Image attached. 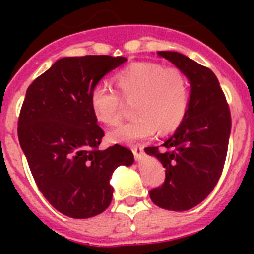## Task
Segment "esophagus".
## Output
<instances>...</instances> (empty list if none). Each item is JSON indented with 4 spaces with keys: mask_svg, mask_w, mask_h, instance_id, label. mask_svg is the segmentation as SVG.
Listing matches in <instances>:
<instances>
[{
    "mask_svg": "<svg viewBox=\"0 0 254 254\" xmlns=\"http://www.w3.org/2000/svg\"><path fill=\"white\" fill-rule=\"evenodd\" d=\"M133 152H134V155H136V156H138V155H141V149H140V151H138L137 146H134V149H133Z\"/></svg>",
    "mask_w": 254,
    "mask_h": 254,
    "instance_id": "1",
    "label": "esophagus"
}]
</instances>
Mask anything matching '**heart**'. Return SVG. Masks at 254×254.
I'll return each mask as SVG.
<instances>
[{
	"instance_id": "obj_1",
	"label": "heart",
	"mask_w": 254,
	"mask_h": 254,
	"mask_svg": "<svg viewBox=\"0 0 254 254\" xmlns=\"http://www.w3.org/2000/svg\"><path fill=\"white\" fill-rule=\"evenodd\" d=\"M156 112L164 122L170 126L177 125L182 116L181 98H174L164 93H159L156 100Z\"/></svg>"
}]
</instances>
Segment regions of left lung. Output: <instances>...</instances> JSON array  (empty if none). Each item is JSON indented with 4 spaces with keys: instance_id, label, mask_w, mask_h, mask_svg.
I'll return each instance as SVG.
<instances>
[{
    "instance_id": "1",
    "label": "left lung",
    "mask_w": 254,
    "mask_h": 254,
    "mask_svg": "<svg viewBox=\"0 0 254 254\" xmlns=\"http://www.w3.org/2000/svg\"><path fill=\"white\" fill-rule=\"evenodd\" d=\"M111 56L64 57L26 90L17 136L35 183L61 214L87 219L109 207L114 169L128 167L126 147L103 149L94 89L114 68Z\"/></svg>"
}]
</instances>
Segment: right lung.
<instances>
[{"label":"right lung","instance_id":"obj_1","mask_svg":"<svg viewBox=\"0 0 254 254\" xmlns=\"http://www.w3.org/2000/svg\"><path fill=\"white\" fill-rule=\"evenodd\" d=\"M190 80L187 111L176 133L152 154L165 168L161 187L150 190L156 206L186 211L212 192L223 172L232 128L230 111L216 76L178 52H158Z\"/></svg>","mask_w":254,"mask_h":254}]
</instances>
